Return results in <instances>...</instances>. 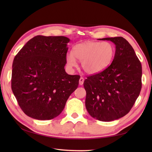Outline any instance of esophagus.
Listing matches in <instances>:
<instances>
[{
    "mask_svg": "<svg viewBox=\"0 0 152 152\" xmlns=\"http://www.w3.org/2000/svg\"><path fill=\"white\" fill-rule=\"evenodd\" d=\"M83 82H84V78H82V77H81V78H80V80H79V83H80V86L83 85Z\"/></svg>",
    "mask_w": 152,
    "mask_h": 152,
    "instance_id": "34e87169",
    "label": "esophagus"
}]
</instances>
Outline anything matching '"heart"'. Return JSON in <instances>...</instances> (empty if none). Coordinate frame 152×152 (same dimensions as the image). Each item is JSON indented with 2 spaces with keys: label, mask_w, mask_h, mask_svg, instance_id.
Here are the masks:
<instances>
[{
  "label": "heart",
  "mask_w": 152,
  "mask_h": 152,
  "mask_svg": "<svg viewBox=\"0 0 152 152\" xmlns=\"http://www.w3.org/2000/svg\"><path fill=\"white\" fill-rule=\"evenodd\" d=\"M73 54H66L67 66H76V59L81 61L84 72L88 74L102 72L112 63L115 56V48L109 42L88 41L76 44L73 48Z\"/></svg>",
  "instance_id": "obj_1"
}]
</instances>
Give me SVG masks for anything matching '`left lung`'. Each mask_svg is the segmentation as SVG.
I'll use <instances>...</instances> for the list:
<instances>
[{
	"mask_svg": "<svg viewBox=\"0 0 152 152\" xmlns=\"http://www.w3.org/2000/svg\"><path fill=\"white\" fill-rule=\"evenodd\" d=\"M115 46L114 60L102 72L83 82L86 107L89 115L102 121L124 117L133 107L142 88V65L134 50L124 38H104Z\"/></svg>",
	"mask_w": 152,
	"mask_h": 152,
	"instance_id": "left-lung-1",
	"label": "left lung"
}]
</instances>
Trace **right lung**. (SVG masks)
I'll return each instance as SVG.
<instances>
[{
    "mask_svg": "<svg viewBox=\"0 0 152 152\" xmlns=\"http://www.w3.org/2000/svg\"><path fill=\"white\" fill-rule=\"evenodd\" d=\"M65 37L38 35L28 40L14 57L12 89L25 114L38 120L59 115L78 86V75L65 72Z\"/></svg>",
    "mask_w": 152,
    "mask_h": 152,
    "instance_id": "add662e5",
    "label": "right lung"
}]
</instances>
